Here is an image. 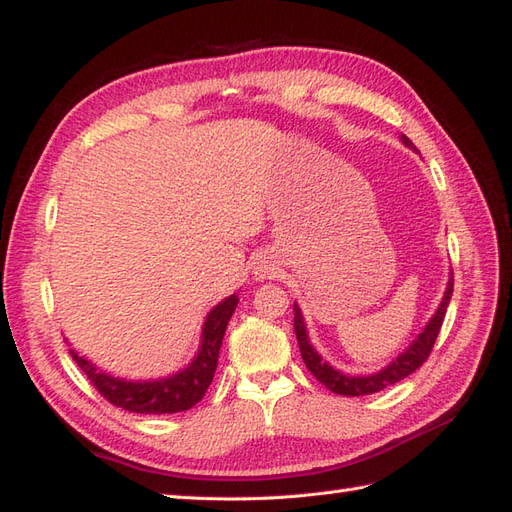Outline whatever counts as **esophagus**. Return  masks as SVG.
Listing matches in <instances>:
<instances>
[{
    "label": "esophagus",
    "instance_id": "1",
    "mask_svg": "<svg viewBox=\"0 0 512 512\" xmlns=\"http://www.w3.org/2000/svg\"><path fill=\"white\" fill-rule=\"evenodd\" d=\"M254 273H256L258 280H265V277H271V275H273V271H271L269 265H258V267L254 269Z\"/></svg>",
    "mask_w": 512,
    "mask_h": 512
}]
</instances>
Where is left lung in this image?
Instances as JSON below:
<instances>
[{"label": "left lung", "instance_id": "8db88e82", "mask_svg": "<svg viewBox=\"0 0 512 512\" xmlns=\"http://www.w3.org/2000/svg\"><path fill=\"white\" fill-rule=\"evenodd\" d=\"M401 143L414 149L412 141L406 134H401ZM451 297H453V273H451V277H448L444 297H442V301L436 309V314L429 318V322L425 324V329L418 333L414 342L404 352H401L395 361H391L384 369L376 371V374H367V376L344 374V371H339V369H335L333 365L324 361L322 356L318 354V350L312 346V342H309L301 307L294 303L292 305L294 307V333H297V339H299V350H301V356H303V363L309 371H312L318 382H322L329 391H333L337 395L359 397V395L378 393V391L386 389V386H391L399 380L408 378L412 371H416L427 361V356H429L433 344H436V339H438L440 327H442L444 316H446V307H448V303H451Z\"/></svg>", "mask_w": 512, "mask_h": 512}]
</instances>
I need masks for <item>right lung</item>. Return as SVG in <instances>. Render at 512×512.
<instances>
[{
  "label": "right lung",
  "instance_id": "add662e5",
  "mask_svg": "<svg viewBox=\"0 0 512 512\" xmlns=\"http://www.w3.org/2000/svg\"><path fill=\"white\" fill-rule=\"evenodd\" d=\"M237 303V294H230V297L211 309L203 324V335H200L196 356L192 363H188V367H183L173 376L156 380H126L106 374V371L87 361L76 350H70V354L85 371L91 384L100 391V395L117 408L136 414H175L190 410L205 397L213 380L222 339L230 316L235 314Z\"/></svg>",
  "mask_w": 512,
  "mask_h": 512
}]
</instances>
